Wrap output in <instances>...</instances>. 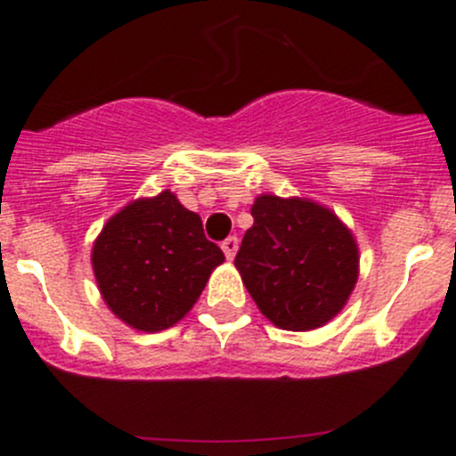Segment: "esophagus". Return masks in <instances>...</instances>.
Here are the masks:
<instances>
[{"mask_svg": "<svg viewBox=\"0 0 456 456\" xmlns=\"http://www.w3.org/2000/svg\"><path fill=\"white\" fill-rule=\"evenodd\" d=\"M223 251H224V256H227V260H233V256H236V251H238V238L236 236L224 238Z\"/></svg>", "mask_w": 456, "mask_h": 456, "instance_id": "obj_1", "label": "esophagus"}]
</instances>
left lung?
I'll return each instance as SVG.
<instances>
[{
	"instance_id": "8db88e82",
	"label": "left lung",
	"mask_w": 456,
	"mask_h": 456,
	"mask_svg": "<svg viewBox=\"0 0 456 456\" xmlns=\"http://www.w3.org/2000/svg\"><path fill=\"white\" fill-rule=\"evenodd\" d=\"M233 265L275 326L311 330L346 305L357 282V245L333 211L300 199L260 196Z\"/></svg>"
}]
</instances>
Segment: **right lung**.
Returning <instances> with one entry per match:
<instances>
[{
	"label": "right lung",
	"mask_w": 456,
	"mask_h": 456,
	"mask_svg": "<svg viewBox=\"0 0 456 456\" xmlns=\"http://www.w3.org/2000/svg\"><path fill=\"white\" fill-rule=\"evenodd\" d=\"M223 260L220 247L205 238L200 216L167 190L118 211L92 249L96 282L112 314L150 333L176 324Z\"/></svg>",
	"instance_id": "obj_1"
}]
</instances>
